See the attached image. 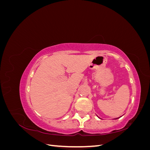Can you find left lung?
<instances>
[{
    "label": "left lung",
    "instance_id": "1",
    "mask_svg": "<svg viewBox=\"0 0 150 150\" xmlns=\"http://www.w3.org/2000/svg\"><path fill=\"white\" fill-rule=\"evenodd\" d=\"M119 117H117V118H116V119H118V118H119Z\"/></svg>",
    "mask_w": 150,
    "mask_h": 150
}]
</instances>
